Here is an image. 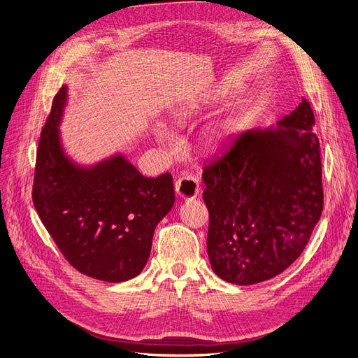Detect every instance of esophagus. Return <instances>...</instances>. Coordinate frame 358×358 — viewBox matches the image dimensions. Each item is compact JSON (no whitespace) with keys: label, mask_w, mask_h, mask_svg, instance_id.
I'll return each mask as SVG.
<instances>
[{"label":"esophagus","mask_w":358,"mask_h":358,"mask_svg":"<svg viewBox=\"0 0 358 358\" xmlns=\"http://www.w3.org/2000/svg\"><path fill=\"white\" fill-rule=\"evenodd\" d=\"M175 189L182 200H194L200 192V183L194 176H183L176 180Z\"/></svg>","instance_id":"obj_1"}]
</instances>
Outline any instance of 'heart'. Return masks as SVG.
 <instances>
[{
    "instance_id": "heart-1",
    "label": "heart",
    "mask_w": 358,
    "mask_h": 358,
    "mask_svg": "<svg viewBox=\"0 0 358 358\" xmlns=\"http://www.w3.org/2000/svg\"><path fill=\"white\" fill-rule=\"evenodd\" d=\"M197 107L192 106H179L176 109L170 112V124L183 127L191 122L196 115H199ZM241 133L239 121L234 116H225L220 121L213 122L206 128L203 134V146L209 150V152H221L234 143Z\"/></svg>"
}]
</instances>
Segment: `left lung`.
Wrapping results in <instances>:
<instances>
[{
  "label": "left lung",
  "instance_id": "left-lung-1",
  "mask_svg": "<svg viewBox=\"0 0 358 358\" xmlns=\"http://www.w3.org/2000/svg\"><path fill=\"white\" fill-rule=\"evenodd\" d=\"M315 117L303 99L267 129H249L229 154L204 167L213 272L252 285L288 268L321 218L322 185Z\"/></svg>",
  "mask_w": 358,
  "mask_h": 358
}]
</instances>
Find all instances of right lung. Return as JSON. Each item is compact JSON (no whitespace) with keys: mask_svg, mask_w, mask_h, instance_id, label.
<instances>
[{"mask_svg":"<svg viewBox=\"0 0 358 358\" xmlns=\"http://www.w3.org/2000/svg\"><path fill=\"white\" fill-rule=\"evenodd\" d=\"M67 101L64 85L41 131L32 201L76 270L104 282H124L148 263L155 227L175 204L173 178H145L124 154L78 164L61 140Z\"/></svg>","mask_w":358,"mask_h":358,"instance_id":"obj_1","label":"right lung"}]
</instances>
